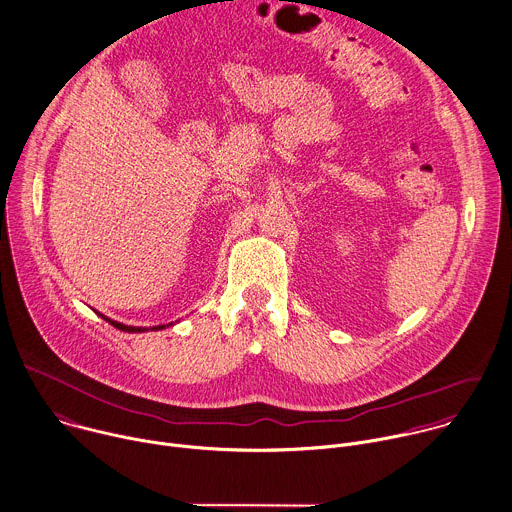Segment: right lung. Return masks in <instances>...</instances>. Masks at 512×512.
I'll use <instances>...</instances> for the list:
<instances>
[{"instance_id":"1","label":"right lung","mask_w":512,"mask_h":512,"mask_svg":"<svg viewBox=\"0 0 512 512\" xmlns=\"http://www.w3.org/2000/svg\"><path fill=\"white\" fill-rule=\"evenodd\" d=\"M108 323H112L116 329H122V331H128V333H136V331H146L144 327H132V325H124V323H118V321H112V319H106ZM166 325H170V323H166ZM164 325H154V327H150V329H162Z\"/></svg>"}]
</instances>
